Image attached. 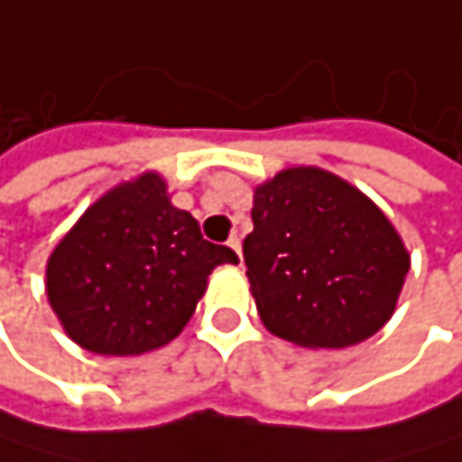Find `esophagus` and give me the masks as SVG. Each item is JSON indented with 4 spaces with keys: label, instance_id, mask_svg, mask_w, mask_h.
Masks as SVG:
<instances>
[{
    "label": "esophagus",
    "instance_id": "obj_1",
    "mask_svg": "<svg viewBox=\"0 0 462 462\" xmlns=\"http://www.w3.org/2000/svg\"><path fill=\"white\" fill-rule=\"evenodd\" d=\"M229 249H233L238 257H241V238L238 236H233V238H229Z\"/></svg>",
    "mask_w": 462,
    "mask_h": 462
}]
</instances>
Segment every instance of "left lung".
Instances as JSON below:
<instances>
[{
	"label": "left lung",
	"mask_w": 462,
	"mask_h": 462,
	"mask_svg": "<svg viewBox=\"0 0 462 462\" xmlns=\"http://www.w3.org/2000/svg\"><path fill=\"white\" fill-rule=\"evenodd\" d=\"M246 276L263 326L301 347L358 345L392 318L408 249L347 180L292 167L254 189Z\"/></svg>",
	"instance_id": "obj_1"
}]
</instances>
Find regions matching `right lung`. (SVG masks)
<instances>
[{
	"instance_id": "add662e5",
	"label": "right lung",
	"mask_w": 462,
	"mask_h": 462,
	"mask_svg": "<svg viewBox=\"0 0 462 462\" xmlns=\"http://www.w3.org/2000/svg\"><path fill=\"white\" fill-rule=\"evenodd\" d=\"M221 263L238 254L205 241L163 178L144 172L84 210L49 257L46 292L76 345L139 356L183 331Z\"/></svg>"
}]
</instances>
